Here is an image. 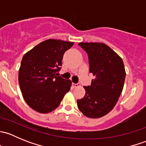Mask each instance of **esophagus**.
Instances as JSON below:
<instances>
[{
  "label": "esophagus",
  "mask_w": 146,
  "mask_h": 146,
  "mask_svg": "<svg viewBox=\"0 0 146 146\" xmlns=\"http://www.w3.org/2000/svg\"><path fill=\"white\" fill-rule=\"evenodd\" d=\"M72 85H73V88H78V87L80 86V83H73L72 84Z\"/></svg>",
  "instance_id": "esophagus-1"
}]
</instances>
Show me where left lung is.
<instances>
[{"label":"left lung","instance_id":"obj_1","mask_svg":"<svg viewBox=\"0 0 146 146\" xmlns=\"http://www.w3.org/2000/svg\"><path fill=\"white\" fill-rule=\"evenodd\" d=\"M88 54L90 72L95 78L85 87V95L78 100L79 110L87 117L100 118L111 111L123 90L126 70L121 58L102 42H80Z\"/></svg>","mask_w":146,"mask_h":146}]
</instances>
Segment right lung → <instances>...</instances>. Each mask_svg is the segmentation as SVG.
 Here are the masks:
<instances>
[{"mask_svg": "<svg viewBox=\"0 0 146 146\" xmlns=\"http://www.w3.org/2000/svg\"><path fill=\"white\" fill-rule=\"evenodd\" d=\"M73 42L49 39L23 56L18 81L26 103L35 111L47 114L58 107L72 82L57 76L64 53Z\"/></svg>", "mask_w": 146, "mask_h": 146, "instance_id": "add662e5", "label": "right lung"}]
</instances>
